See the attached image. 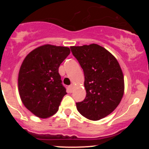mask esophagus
Listing matches in <instances>:
<instances>
[{"instance_id": "1", "label": "esophagus", "mask_w": 149, "mask_h": 149, "mask_svg": "<svg viewBox=\"0 0 149 149\" xmlns=\"http://www.w3.org/2000/svg\"><path fill=\"white\" fill-rule=\"evenodd\" d=\"M69 90L70 92H72L73 90V85H71L70 86H69Z\"/></svg>"}]
</instances>
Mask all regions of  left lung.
I'll list each match as a JSON object with an SVG mask.
<instances>
[{"label":"left lung","instance_id":"obj_1","mask_svg":"<svg viewBox=\"0 0 149 149\" xmlns=\"http://www.w3.org/2000/svg\"><path fill=\"white\" fill-rule=\"evenodd\" d=\"M70 48L85 76L86 97L77 102V110L89 120L103 118L115 110L123 96L124 77L119 63L97 44Z\"/></svg>","mask_w":149,"mask_h":149}]
</instances>
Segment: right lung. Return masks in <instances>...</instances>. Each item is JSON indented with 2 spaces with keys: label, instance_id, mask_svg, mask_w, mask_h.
<instances>
[{
  "label": "right lung",
  "instance_id": "add662e5",
  "mask_svg": "<svg viewBox=\"0 0 149 149\" xmlns=\"http://www.w3.org/2000/svg\"><path fill=\"white\" fill-rule=\"evenodd\" d=\"M69 54L67 47L44 45L31 51L22 62L18 76L20 98L37 117L47 118L56 113L66 95L59 67Z\"/></svg>",
  "mask_w": 149,
  "mask_h": 149
}]
</instances>
